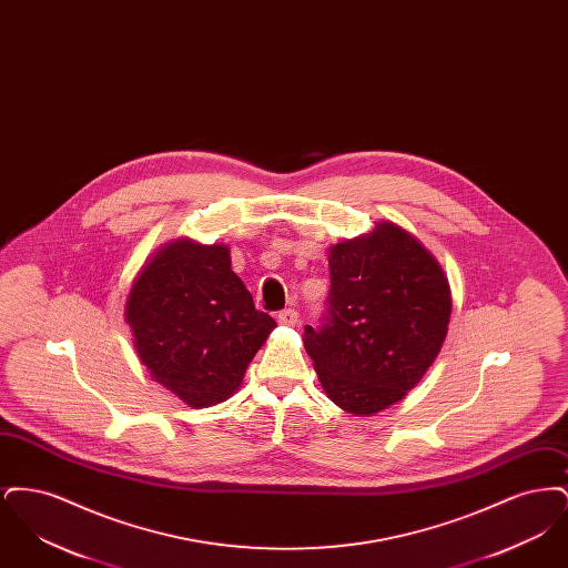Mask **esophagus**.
Wrapping results in <instances>:
<instances>
[{
  "label": "esophagus",
  "mask_w": 568,
  "mask_h": 568,
  "mask_svg": "<svg viewBox=\"0 0 568 568\" xmlns=\"http://www.w3.org/2000/svg\"><path fill=\"white\" fill-rule=\"evenodd\" d=\"M278 324L296 325L297 324L296 308H285V311H281V313H278Z\"/></svg>",
  "instance_id": "esophagus-1"
}]
</instances>
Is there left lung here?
I'll return each instance as SVG.
<instances>
[{
  "mask_svg": "<svg viewBox=\"0 0 568 568\" xmlns=\"http://www.w3.org/2000/svg\"><path fill=\"white\" fill-rule=\"evenodd\" d=\"M322 325L304 327V349L334 405L373 415L403 400L447 336L452 294L445 272L394 223L329 248Z\"/></svg>",
  "mask_w": 568,
  "mask_h": 568,
  "instance_id": "left-lung-1",
  "label": "left lung"
}]
</instances>
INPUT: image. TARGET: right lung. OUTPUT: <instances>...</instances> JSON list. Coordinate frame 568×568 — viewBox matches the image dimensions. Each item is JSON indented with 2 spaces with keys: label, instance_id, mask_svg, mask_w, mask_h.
<instances>
[{
  "label": "right lung",
  "instance_id": "1",
  "mask_svg": "<svg viewBox=\"0 0 568 568\" xmlns=\"http://www.w3.org/2000/svg\"><path fill=\"white\" fill-rule=\"evenodd\" d=\"M135 352L155 381L191 406L230 398L276 322L255 308L230 248L168 244L125 304Z\"/></svg>",
  "mask_w": 568,
  "mask_h": 568
}]
</instances>
